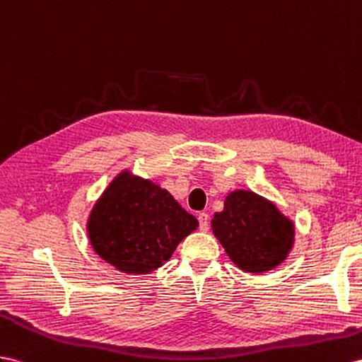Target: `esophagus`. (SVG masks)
<instances>
[{
    "mask_svg": "<svg viewBox=\"0 0 362 362\" xmlns=\"http://www.w3.org/2000/svg\"><path fill=\"white\" fill-rule=\"evenodd\" d=\"M199 225H200V230H203V233H206L209 229V216L206 212H200L199 214Z\"/></svg>",
    "mask_w": 362,
    "mask_h": 362,
    "instance_id": "esophagus-1",
    "label": "esophagus"
}]
</instances>
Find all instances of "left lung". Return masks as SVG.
<instances>
[{
  "label": "left lung",
  "mask_w": 362,
  "mask_h": 362,
  "mask_svg": "<svg viewBox=\"0 0 362 362\" xmlns=\"http://www.w3.org/2000/svg\"><path fill=\"white\" fill-rule=\"evenodd\" d=\"M211 228L238 269L263 274L280 266L295 243L293 221L251 189H234L216 212Z\"/></svg>",
  "instance_id": "1"
}]
</instances>
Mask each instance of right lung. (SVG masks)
<instances>
[{
    "instance_id": "right-lung-1",
    "label": "right lung",
    "mask_w": 362,
    "mask_h": 362,
    "mask_svg": "<svg viewBox=\"0 0 362 362\" xmlns=\"http://www.w3.org/2000/svg\"><path fill=\"white\" fill-rule=\"evenodd\" d=\"M197 226L168 191L124 170L93 205L87 235L102 260L120 272L145 275L168 262Z\"/></svg>"
}]
</instances>
